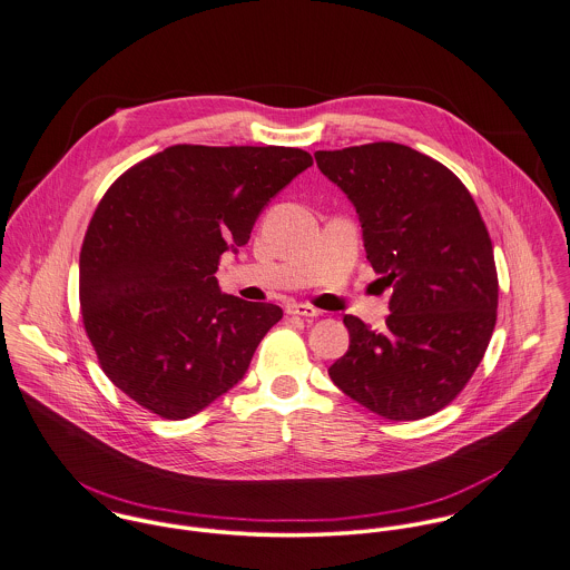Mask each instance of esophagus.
<instances>
[{
  "instance_id": "34e87169",
  "label": "esophagus",
  "mask_w": 570,
  "mask_h": 570,
  "mask_svg": "<svg viewBox=\"0 0 570 570\" xmlns=\"http://www.w3.org/2000/svg\"><path fill=\"white\" fill-rule=\"evenodd\" d=\"M286 313L295 315V317H306V320H317L322 315V311H317V308H313L308 304H291L286 308Z\"/></svg>"
}]
</instances>
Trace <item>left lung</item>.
I'll return each mask as SVG.
<instances>
[{"instance_id":"left-lung-1","label":"left lung","mask_w":570,"mask_h":570,"mask_svg":"<svg viewBox=\"0 0 570 570\" xmlns=\"http://www.w3.org/2000/svg\"><path fill=\"white\" fill-rule=\"evenodd\" d=\"M315 160L356 209L367 262L392 288L385 328L343 317L350 347L328 374L383 419L432 416L471 379L495 326L498 275L480 212L445 165L407 145Z\"/></svg>"}]
</instances>
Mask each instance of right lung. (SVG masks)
Segmentation results:
<instances>
[{
  "label": "right lung",
  "mask_w": 570,
  "mask_h": 570,
  "mask_svg": "<svg viewBox=\"0 0 570 570\" xmlns=\"http://www.w3.org/2000/svg\"><path fill=\"white\" fill-rule=\"evenodd\" d=\"M311 165L295 147L174 145L108 189L83 239L79 297L118 390L178 421L244 379L284 313L223 293L218 262Z\"/></svg>",
  "instance_id": "obj_1"
}]
</instances>
